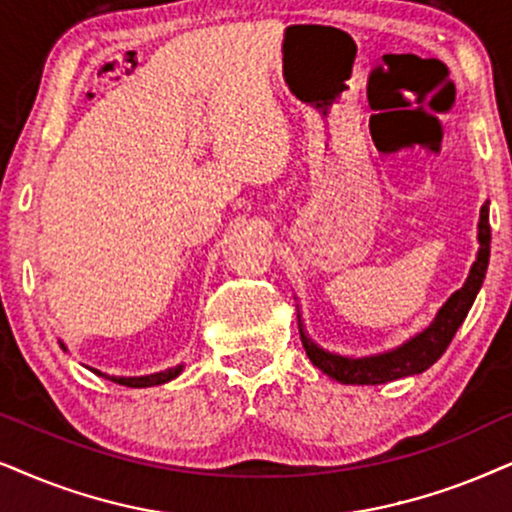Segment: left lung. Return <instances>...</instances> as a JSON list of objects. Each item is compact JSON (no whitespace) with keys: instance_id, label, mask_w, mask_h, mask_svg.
I'll list each match as a JSON object with an SVG mask.
<instances>
[{"instance_id":"obj_1","label":"left lung","mask_w":512,"mask_h":512,"mask_svg":"<svg viewBox=\"0 0 512 512\" xmlns=\"http://www.w3.org/2000/svg\"><path fill=\"white\" fill-rule=\"evenodd\" d=\"M477 241H480V250H477V260L470 267V274L465 278L463 288L456 290L444 307L439 309L435 321L418 333L416 338L406 340L404 345L397 349H390L385 354H375V357H342V354H333L321 349L316 342H312L304 333L300 321V338L307 352L309 361L316 368H321L328 378L338 380L342 385H380L390 383V380L406 378V375H418L435 364L454 340V335L461 323L468 316L472 302H475L477 293H480L484 276H487L489 267V243H491V226H489V203L482 205L480 210V224H477ZM300 319V314H297Z\"/></svg>"}]
</instances>
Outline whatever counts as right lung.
I'll return each instance as SVG.
<instances>
[{
  "instance_id": "1",
  "label": "right lung",
  "mask_w": 512,
  "mask_h": 512,
  "mask_svg": "<svg viewBox=\"0 0 512 512\" xmlns=\"http://www.w3.org/2000/svg\"><path fill=\"white\" fill-rule=\"evenodd\" d=\"M61 347L66 349V345H63V342H61ZM92 371H94V373H99V375H103V378L113 380V383L125 385V387H153V385L170 383V380H174L181 371H184V366H174V368H167V371L151 373V375H139V378H120V375H106V373L96 371V368H92Z\"/></svg>"
}]
</instances>
